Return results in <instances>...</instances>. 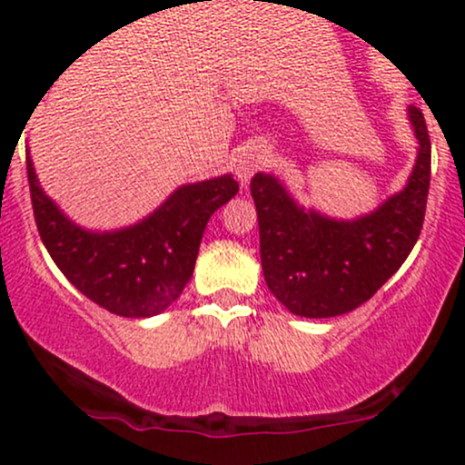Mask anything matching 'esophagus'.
<instances>
[{
	"mask_svg": "<svg viewBox=\"0 0 465 465\" xmlns=\"http://www.w3.org/2000/svg\"><path fill=\"white\" fill-rule=\"evenodd\" d=\"M264 163H266V157L258 151H247V153L240 154L238 162H236V174H238L240 183L247 185L251 177H253V174L258 173Z\"/></svg>",
	"mask_w": 465,
	"mask_h": 465,
	"instance_id": "obj_1",
	"label": "esophagus"
}]
</instances>
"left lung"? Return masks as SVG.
<instances>
[{
	"label": "left lung",
	"instance_id": "8db88e82",
	"mask_svg": "<svg viewBox=\"0 0 465 465\" xmlns=\"http://www.w3.org/2000/svg\"><path fill=\"white\" fill-rule=\"evenodd\" d=\"M409 117L420 153L407 188L359 221L303 212L275 177L258 173L251 179L264 280L292 314L323 319L354 311L418 242L430 185V137L418 106H409Z\"/></svg>",
	"mask_w": 465,
	"mask_h": 465
}]
</instances>
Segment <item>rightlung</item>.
Listing matches in <instances>:
<instances>
[{"label": "right lung", "mask_w": 465, "mask_h": 465, "mask_svg": "<svg viewBox=\"0 0 465 465\" xmlns=\"http://www.w3.org/2000/svg\"><path fill=\"white\" fill-rule=\"evenodd\" d=\"M28 183L36 229L63 275L84 297L120 317H153L181 295L194 271L207 221L238 194L232 174L183 185L140 225L114 233L84 232L36 183Z\"/></svg>", "instance_id": "add662e5"}]
</instances>
